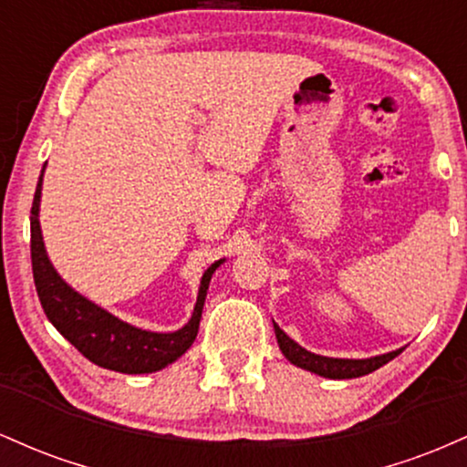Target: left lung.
Returning a JSON list of instances; mask_svg holds the SVG:
<instances>
[{"label": "left lung", "mask_w": 467, "mask_h": 467, "mask_svg": "<svg viewBox=\"0 0 467 467\" xmlns=\"http://www.w3.org/2000/svg\"><path fill=\"white\" fill-rule=\"evenodd\" d=\"M275 334H276V342L278 349H281L283 356L287 358L294 367H301L305 371H312L320 378H329V379H351V378H362V375L373 373L375 368L384 367V364L393 360L395 356H400L404 349H395L389 353H382V356H373V358H327V356H318V353H312L307 349H303L298 342H294L285 331L281 329L275 323Z\"/></svg>", "instance_id": "8db88e82"}]
</instances>
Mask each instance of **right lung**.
<instances>
[{
  "label": "right lung",
  "mask_w": 467,
  "mask_h": 467,
  "mask_svg": "<svg viewBox=\"0 0 467 467\" xmlns=\"http://www.w3.org/2000/svg\"><path fill=\"white\" fill-rule=\"evenodd\" d=\"M46 169V166H44ZM41 189H44V171L36 182L35 200L30 211V254H32V275H35L36 294H39L41 307L57 331L66 340L72 342L89 362L109 371L140 375L155 373L169 367L189 351L200 329V318L203 301H206L208 283L219 265L226 259H219L203 272L197 292V303L192 309L191 320L178 331H149L133 327L107 309L89 301L88 296L78 294L72 285L63 281L55 270L52 261L47 259L44 234H41L39 208Z\"/></svg>",
  "instance_id": "1"
}]
</instances>
